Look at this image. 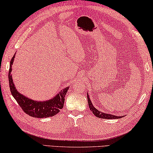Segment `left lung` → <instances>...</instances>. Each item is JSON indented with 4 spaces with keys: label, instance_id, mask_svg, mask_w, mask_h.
Returning a JSON list of instances; mask_svg holds the SVG:
<instances>
[{
    "label": "left lung",
    "instance_id": "obj_1",
    "mask_svg": "<svg viewBox=\"0 0 153 153\" xmlns=\"http://www.w3.org/2000/svg\"><path fill=\"white\" fill-rule=\"evenodd\" d=\"M87 98H88V103L90 110L92 111V112H93L94 114V115L96 116L97 117L100 118H104V119H116V118H120L123 117V116H114L112 114H110L101 112L100 111L98 110L97 109H96L94 107L93 103H91V99H90L88 95H87Z\"/></svg>",
    "mask_w": 153,
    "mask_h": 153
}]
</instances>
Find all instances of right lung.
<instances>
[{"label": "right lung", "mask_w": 153, "mask_h": 153, "mask_svg": "<svg viewBox=\"0 0 153 153\" xmlns=\"http://www.w3.org/2000/svg\"><path fill=\"white\" fill-rule=\"evenodd\" d=\"M15 54L11 60L10 67L9 71V82L11 94L16 100L17 102L22 109V110L29 116L35 118H48L52 117L58 114L60 110L63 108L65 102V97L69 87L64 88L50 100L46 101H37L28 99L23 94H20L17 91L14 83L12 79L11 72L12 71V65H13Z\"/></svg>", "instance_id": "add662e5"}]
</instances>
